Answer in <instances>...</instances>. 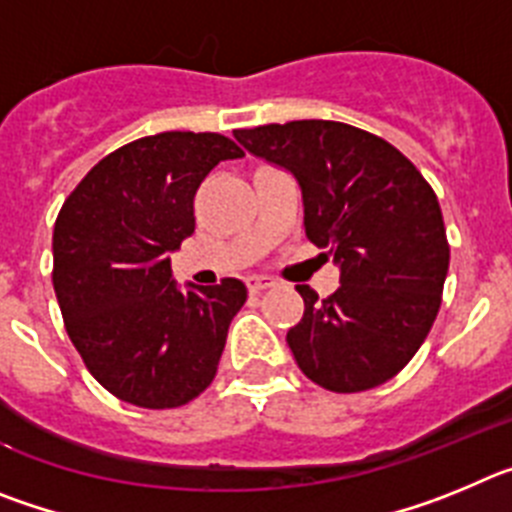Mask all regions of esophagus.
Instances as JSON below:
<instances>
[{
  "mask_svg": "<svg viewBox=\"0 0 512 512\" xmlns=\"http://www.w3.org/2000/svg\"><path fill=\"white\" fill-rule=\"evenodd\" d=\"M269 287H274V282L269 277H248V289L251 292H264Z\"/></svg>",
  "mask_w": 512,
  "mask_h": 512,
  "instance_id": "1",
  "label": "esophagus"
}]
</instances>
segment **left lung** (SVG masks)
I'll use <instances>...</instances> for the list:
<instances>
[{
  "instance_id": "obj_1",
  "label": "left lung",
  "mask_w": 512,
  "mask_h": 512,
  "mask_svg": "<svg viewBox=\"0 0 512 512\" xmlns=\"http://www.w3.org/2000/svg\"><path fill=\"white\" fill-rule=\"evenodd\" d=\"M233 135L295 176L305 235L341 271L325 300L297 284L305 312L287 343L302 374L330 392L392 379L428 336L449 271L431 184L387 140L346 122L295 120Z\"/></svg>"
}]
</instances>
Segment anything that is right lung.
<instances>
[{
	"label": "right lung",
	"instance_id": "add662e5",
	"mask_svg": "<svg viewBox=\"0 0 512 512\" xmlns=\"http://www.w3.org/2000/svg\"><path fill=\"white\" fill-rule=\"evenodd\" d=\"M217 133L148 135L104 156L53 228V289L66 333L104 390L138 408L187 405L215 379L241 279L182 289L171 253L194 233V194L220 161Z\"/></svg>",
	"mask_w": 512,
	"mask_h": 512
}]
</instances>
